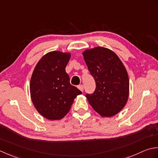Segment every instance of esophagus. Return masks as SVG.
Returning <instances> with one entry per match:
<instances>
[{
    "instance_id": "34e87169",
    "label": "esophagus",
    "mask_w": 158,
    "mask_h": 158,
    "mask_svg": "<svg viewBox=\"0 0 158 158\" xmlns=\"http://www.w3.org/2000/svg\"><path fill=\"white\" fill-rule=\"evenodd\" d=\"M78 89H80L81 91H83V90H84V86H83V85H78Z\"/></svg>"
}]
</instances>
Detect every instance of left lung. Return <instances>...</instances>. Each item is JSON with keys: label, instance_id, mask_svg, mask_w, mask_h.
<instances>
[{"label": "left lung", "instance_id": "1", "mask_svg": "<svg viewBox=\"0 0 158 158\" xmlns=\"http://www.w3.org/2000/svg\"><path fill=\"white\" fill-rule=\"evenodd\" d=\"M89 71L96 83L93 94L86 98L103 117H113L126 104L130 82L127 70L118 56L108 48L98 46L82 52Z\"/></svg>", "mask_w": 158, "mask_h": 158}]
</instances>
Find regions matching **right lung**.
<instances>
[{
	"mask_svg": "<svg viewBox=\"0 0 158 158\" xmlns=\"http://www.w3.org/2000/svg\"><path fill=\"white\" fill-rule=\"evenodd\" d=\"M69 52L52 51L37 63L30 82L32 102L48 120H60L68 113L74 99L82 92L69 82L65 67Z\"/></svg>",
	"mask_w": 158,
	"mask_h": 158,
	"instance_id": "right-lung-1",
	"label": "right lung"
}]
</instances>
